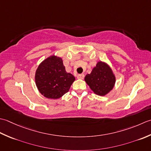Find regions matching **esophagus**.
I'll use <instances>...</instances> for the list:
<instances>
[{"mask_svg": "<svg viewBox=\"0 0 151 151\" xmlns=\"http://www.w3.org/2000/svg\"><path fill=\"white\" fill-rule=\"evenodd\" d=\"M84 74L83 73H81V74H78V76H77V78L78 79H83L84 78Z\"/></svg>", "mask_w": 151, "mask_h": 151, "instance_id": "1", "label": "esophagus"}]
</instances>
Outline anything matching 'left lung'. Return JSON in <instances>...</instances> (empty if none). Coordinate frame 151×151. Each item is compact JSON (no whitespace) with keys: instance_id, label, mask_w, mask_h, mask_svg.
<instances>
[{"instance_id":"obj_1","label":"left lung","mask_w":151,"mask_h":151,"mask_svg":"<svg viewBox=\"0 0 151 151\" xmlns=\"http://www.w3.org/2000/svg\"><path fill=\"white\" fill-rule=\"evenodd\" d=\"M85 81L94 94L104 96L115 87L116 77L109 64L100 60L91 73L85 76Z\"/></svg>"}]
</instances>
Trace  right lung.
I'll list each match as a JSON object with an SVG mask.
<instances>
[{
    "label": "right lung",
    "instance_id": "right-lung-1",
    "mask_svg": "<svg viewBox=\"0 0 151 151\" xmlns=\"http://www.w3.org/2000/svg\"><path fill=\"white\" fill-rule=\"evenodd\" d=\"M76 80L66 71L62 58L52 55L39 64L35 73V83L42 95L49 99H58L69 91Z\"/></svg>",
    "mask_w": 151,
    "mask_h": 151
}]
</instances>
